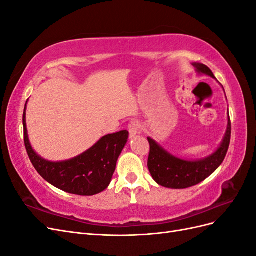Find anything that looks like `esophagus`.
<instances>
[{"label": "esophagus", "instance_id": "34e87169", "mask_svg": "<svg viewBox=\"0 0 256 256\" xmlns=\"http://www.w3.org/2000/svg\"><path fill=\"white\" fill-rule=\"evenodd\" d=\"M141 129H142L141 124L138 122V120H131V122H129V125H128V131H129L130 136H136Z\"/></svg>", "mask_w": 256, "mask_h": 256}]
</instances>
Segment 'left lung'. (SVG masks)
<instances>
[{"label":"left lung","mask_w":256,"mask_h":256,"mask_svg":"<svg viewBox=\"0 0 256 256\" xmlns=\"http://www.w3.org/2000/svg\"><path fill=\"white\" fill-rule=\"evenodd\" d=\"M200 74H206L216 79L212 72L206 65L193 63ZM228 128L223 141L210 156L200 160H184L166 152L152 138H147L150 143V156L147 161L150 172L158 184L171 189H186L205 180L218 168L226 156L230 141V120L228 115Z\"/></svg>","instance_id":"obj_1"}]
</instances>
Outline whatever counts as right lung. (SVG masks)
<instances>
[{"label": "right lung", "instance_id": "add662e5", "mask_svg": "<svg viewBox=\"0 0 256 256\" xmlns=\"http://www.w3.org/2000/svg\"><path fill=\"white\" fill-rule=\"evenodd\" d=\"M26 109L23 112L24 144L36 171L54 187L78 196H94L102 192L110 184L116 162L125 147L129 132L106 134L79 156L65 161H48L34 152L30 146L26 122Z\"/></svg>", "mask_w": 256, "mask_h": 256}]
</instances>
